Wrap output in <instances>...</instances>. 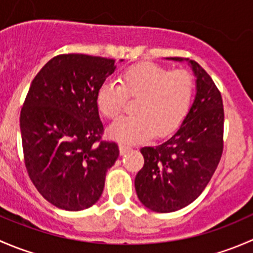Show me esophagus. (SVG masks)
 <instances>
[{"mask_svg":"<svg viewBox=\"0 0 253 253\" xmlns=\"http://www.w3.org/2000/svg\"><path fill=\"white\" fill-rule=\"evenodd\" d=\"M120 154L121 155H125L126 153H128L129 150H131V147L129 145H126V144H120Z\"/></svg>","mask_w":253,"mask_h":253,"instance_id":"esophagus-1","label":"esophagus"}]
</instances>
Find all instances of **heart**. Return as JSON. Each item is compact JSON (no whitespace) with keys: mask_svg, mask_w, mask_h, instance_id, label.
<instances>
[{"mask_svg":"<svg viewBox=\"0 0 253 253\" xmlns=\"http://www.w3.org/2000/svg\"><path fill=\"white\" fill-rule=\"evenodd\" d=\"M195 79L186 71H171L153 62L127 68L121 84L106 81L96 91V106L106 119L122 114L127 98H137L134 116L124 117L109 128V136L121 143H139L164 137L180 127L195 98Z\"/></svg>","mask_w":253,"mask_h":253,"instance_id":"b5f03b06","label":"heart"}]
</instances>
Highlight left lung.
<instances>
[{"instance_id":"obj_1","label":"left lung","mask_w":253,"mask_h":253,"mask_svg":"<svg viewBox=\"0 0 253 253\" xmlns=\"http://www.w3.org/2000/svg\"><path fill=\"white\" fill-rule=\"evenodd\" d=\"M188 63L196 77V96L177 131L154 147H143L144 165L134 178L143 206L158 213L176 211L192 203L215 171L223 153L224 109L220 91L196 61Z\"/></svg>"}]
</instances>
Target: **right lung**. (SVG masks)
Returning a JSON list of instances; mask_svg holds the SVG:
<instances>
[{
    "mask_svg": "<svg viewBox=\"0 0 253 253\" xmlns=\"http://www.w3.org/2000/svg\"><path fill=\"white\" fill-rule=\"evenodd\" d=\"M115 70L111 58L66 53L51 58L30 84L20 111L25 168L57 208L77 211L98 202L106 171L119 158L116 143L100 141L95 101Z\"/></svg>",
    "mask_w": 253,
    "mask_h": 253,
    "instance_id": "obj_1",
    "label": "right lung"
}]
</instances>
